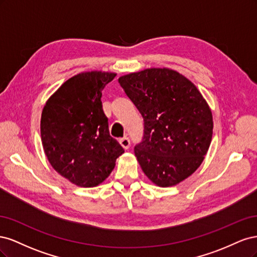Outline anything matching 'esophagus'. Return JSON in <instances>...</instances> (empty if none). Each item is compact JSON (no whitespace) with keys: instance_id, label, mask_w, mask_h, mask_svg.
Instances as JSON below:
<instances>
[{"instance_id":"esophagus-1","label":"esophagus","mask_w":257,"mask_h":257,"mask_svg":"<svg viewBox=\"0 0 257 257\" xmlns=\"http://www.w3.org/2000/svg\"><path fill=\"white\" fill-rule=\"evenodd\" d=\"M119 143L124 148V149H128L130 146H131V141H130V138H127V137L121 138L120 141H119Z\"/></svg>"}]
</instances>
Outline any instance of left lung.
Instances as JSON below:
<instances>
[{
  "label": "left lung",
  "instance_id": "left-lung-1",
  "mask_svg": "<svg viewBox=\"0 0 257 257\" xmlns=\"http://www.w3.org/2000/svg\"><path fill=\"white\" fill-rule=\"evenodd\" d=\"M119 83L145 121L135 155L149 180L168 188L195 173L213 130L211 109L196 85L166 67L123 75Z\"/></svg>",
  "mask_w": 257,
  "mask_h": 257
}]
</instances>
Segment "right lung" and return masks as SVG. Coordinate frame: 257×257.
<instances>
[{
    "label": "right lung",
    "instance_id": "1",
    "mask_svg": "<svg viewBox=\"0 0 257 257\" xmlns=\"http://www.w3.org/2000/svg\"><path fill=\"white\" fill-rule=\"evenodd\" d=\"M115 75L102 71L77 74L43 108L41 136L46 157L57 173L81 188L102 183L124 152L109 134L100 100Z\"/></svg>",
    "mask_w": 257,
    "mask_h": 257
}]
</instances>
